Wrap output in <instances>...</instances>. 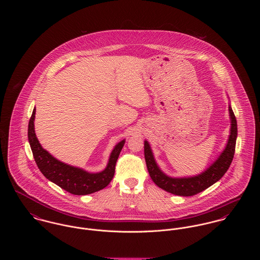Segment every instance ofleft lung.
<instances>
[{"instance_id":"left-lung-1","label":"left lung","mask_w":260,"mask_h":260,"mask_svg":"<svg viewBox=\"0 0 260 260\" xmlns=\"http://www.w3.org/2000/svg\"><path fill=\"white\" fill-rule=\"evenodd\" d=\"M230 117V133L226 143L217 159L203 172L187 177H171L166 175L158 166L148 141H144V156L149 175L153 182L161 189L179 196H193L221 179L228 170L235 152L237 138V122L230 104L228 105Z\"/></svg>"}]
</instances>
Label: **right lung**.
Masks as SVG:
<instances>
[{
  "mask_svg": "<svg viewBox=\"0 0 260 260\" xmlns=\"http://www.w3.org/2000/svg\"><path fill=\"white\" fill-rule=\"evenodd\" d=\"M35 114L36 108H34L29 121L28 139L38 168L48 180L74 195L94 193L104 189L111 182L115 173V165L125 144V139L115 145L104 170L95 173L88 172L83 168L75 167L56 159L42 147L35 133Z\"/></svg>",
  "mask_w": 260,
  "mask_h": 260,
  "instance_id": "1",
  "label": "right lung"
}]
</instances>
